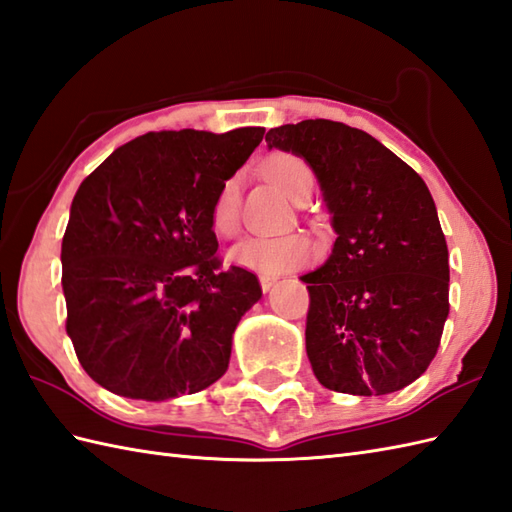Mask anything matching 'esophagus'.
I'll return each mask as SVG.
<instances>
[{
  "label": "esophagus",
  "mask_w": 512,
  "mask_h": 512,
  "mask_svg": "<svg viewBox=\"0 0 512 512\" xmlns=\"http://www.w3.org/2000/svg\"><path fill=\"white\" fill-rule=\"evenodd\" d=\"M258 280H260V287H263V291H269L276 285V278H271V276H260Z\"/></svg>",
  "instance_id": "obj_1"
}]
</instances>
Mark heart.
Returning <instances> with one entry per match:
<instances>
[{"instance_id":"heart-1","label":"heart","mask_w":512,"mask_h":512,"mask_svg":"<svg viewBox=\"0 0 512 512\" xmlns=\"http://www.w3.org/2000/svg\"><path fill=\"white\" fill-rule=\"evenodd\" d=\"M265 177L276 184L293 201H304L313 190V170L304 157L278 151L269 155L263 164ZM212 230L223 238H232L241 227V188L238 179H225L214 195L210 208ZM315 243L302 232L282 236H249L232 249V263L258 271V274L278 276L311 263L315 258Z\"/></svg>"}]
</instances>
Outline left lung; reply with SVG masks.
Masks as SVG:
<instances>
[{
	"mask_svg": "<svg viewBox=\"0 0 512 512\" xmlns=\"http://www.w3.org/2000/svg\"><path fill=\"white\" fill-rule=\"evenodd\" d=\"M265 140L309 162L337 232L331 258L302 276L317 381L357 396L405 388L436 357L449 315V252L429 188L344 122L282 124Z\"/></svg>",
	"mask_w": 512,
	"mask_h": 512,
	"instance_id": "obj_1",
	"label": "left lung"
}]
</instances>
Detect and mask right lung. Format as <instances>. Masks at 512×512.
I'll use <instances>...</instances> for the list:
<instances>
[{"label":"right lung","mask_w":512,"mask_h":512,"mask_svg":"<svg viewBox=\"0 0 512 512\" xmlns=\"http://www.w3.org/2000/svg\"><path fill=\"white\" fill-rule=\"evenodd\" d=\"M227 133H144L78 188L61 247L65 328L85 372L129 399L166 401L221 379L258 278L223 269L214 195L263 140Z\"/></svg>","instance_id":"right-lung-1"}]
</instances>
